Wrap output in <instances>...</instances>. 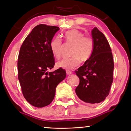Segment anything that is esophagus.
Segmentation results:
<instances>
[{
  "mask_svg": "<svg viewBox=\"0 0 131 131\" xmlns=\"http://www.w3.org/2000/svg\"><path fill=\"white\" fill-rule=\"evenodd\" d=\"M66 73H67V75H70V74H72V72H71V71L67 70V71H66Z\"/></svg>",
  "mask_w": 131,
  "mask_h": 131,
  "instance_id": "esophagus-1",
  "label": "esophagus"
}]
</instances>
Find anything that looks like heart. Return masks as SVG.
<instances>
[{"label":"heart","instance_id":"1","mask_svg":"<svg viewBox=\"0 0 131 131\" xmlns=\"http://www.w3.org/2000/svg\"><path fill=\"white\" fill-rule=\"evenodd\" d=\"M66 43L73 46L71 51V58L64 59L57 63V67L64 69H73L82 62L86 61L92 55L94 48V42L91 36H84L79 30L73 29L66 31L64 35ZM63 43L60 37L52 39L50 48L53 56L57 59L62 56Z\"/></svg>","mask_w":131,"mask_h":131}]
</instances>
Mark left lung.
<instances>
[{
	"label": "left lung",
	"mask_w": 131,
	"mask_h": 131,
	"mask_svg": "<svg viewBox=\"0 0 131 131\" xmlns=\"http://www.w3.org/2000/svg\"><path fill=\"white\" fill-rule=\"evenodd\" d=\"M91 34L94 50L89 60L75 71L80 80L75 91L82 101L96 104L103 101L109 94L113 80L114 62L112 49L104 34L96 27Z\"/></svg>",
	"instance_id": "obj_1"
}]
</instances>
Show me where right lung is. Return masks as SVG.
<instances>
[{"mask_svg":"<svg viewBox=\"0 0 131 131\" xmlns=\"http://www.w3.org/2000/svg\"><path fill=\"white\" fill-rule=\"evenodd\" d=\"M60 28L39 24L28 35L21 46L18 59V78L25 99L41 108L53 101L57 85L66 76L64 69L48 70L55 61L50 43Z\"/></svg>","mask_w":131,"mask_h":131,"instance_id":"1","label":"right lung"}]
</instances>
